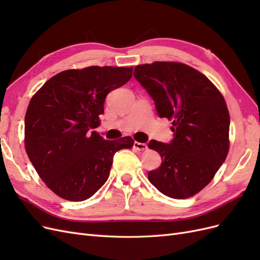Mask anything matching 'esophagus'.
<instances>
[{"mask_svg": "<svg viewBox=\"0 0 260 260\" xmlns=\"http://www.w3.org/2000/svg\"><path fill=\"white\" fill-rule=\"evenodd\" d=\"M133 147H135L137 151H145V149H147V145L145 143H140V142L133 143Z\"/></svg>", "mask_w": 260, "mask_h": 260, "instance_id": "34e87169", "label": "esophagus"}]
</instances>
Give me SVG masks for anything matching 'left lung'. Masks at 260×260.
I'll return each instance as SVG.
<instances>
[{
  "label": "left lung",
  "instance_id": "left-lung-1",
  "mask_svg": "<svg viewBox=\"0 0 260 260\" xmlns=\"http://www.w3.org/2000/svg\"><path fill=\"white\" fill-rule=\"evenodd\" d=\"M160 118L172 120L170 143L151 140L161 165L148 180L171 199H186L203 190L229 152L230 116L221 93L206 76L174 61H155L135 68Z\"/></svg>",
  "mask_w": 260,
  "mask_h": 260
}]
</instances>
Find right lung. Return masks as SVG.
I'll use <instances>...</instances> for the list:
<instances>
[{
  "label": "right lung",
  "instance_id": "add662e5",
  "mask_svg": "<svg viewBox=\"0 0 260 260\" xmlns=\"http://www.w3.org/2000/svg\"><path fill=\"white\" fill-rule=\"evenodd\" d=\"M132 67L91 66L52 77L31 99L25 117L30 161L59 198L90 199L108 179L115 153L130 137L108 141L96 131L107 94L127 83Z\"/></svg>",
  "mask_w": 260,
  "mask_h": 260
}]
</instances>
